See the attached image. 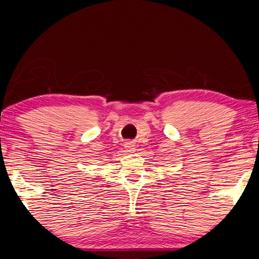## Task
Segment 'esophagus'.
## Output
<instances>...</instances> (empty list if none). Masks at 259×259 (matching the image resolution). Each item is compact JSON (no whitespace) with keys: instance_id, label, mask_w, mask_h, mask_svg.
<instances>
[{"instance_id":"obj_1","label":"esophagus","mask_w":259,"mask_h":259,"mask_svg":"<svg viewBox=\"0 0 259 259\" xmlns=\"http://www.w3.org/2000/svg\"><path fill=\"white\" fill-rule=\"evenodd\" d=\"M125 149L128 152H134L135 151V146L133 144H126L125 145Z\"/></svg>"}]
</instances>
